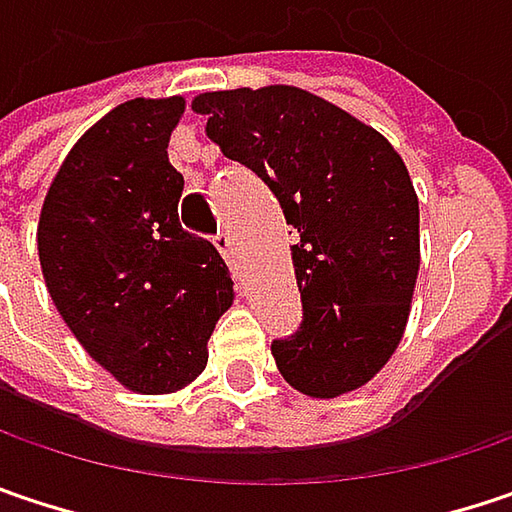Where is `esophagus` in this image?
<instances>
[{
	"instance_id": "esophagus-1",
	"label": "esophagus",
	"mask_w": 512,
	"mask_h": 512,
	"mask_svg": "<svg viewBox=\"0 0 512 512\" xmlns=\"http://www.w3.org/2000/svg\"><path fill=\"white\" fill-rule=\"evenodd\" d=\"M214 246H217V252L228 260V266H231L234 278H240V266L234 263V249H231V237H228L226 231H220V234L214 237Z\"/></svg>"
}]
</instances>
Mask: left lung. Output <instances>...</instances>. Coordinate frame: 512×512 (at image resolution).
I'll use <instances>...</instances> for the list:
<instances>
[{"instance_id": "8db88e82", "label": "left lung", "mask_w": 512, "mask_h": 512, "mask_svg": "<svg viewBox=\"0 0 512 512\" xmlns=\"http://www.w3.org/2000/svg\"><path fill=\"white\" fill-rule=\"evenodd\" d=\"M205 133L252 167L298 231L304 324L272 342L286 382L333 400L371 382L406 333L420 269V202L391 141L298 86L196 95Z\"/></svg>"}]
</instances>
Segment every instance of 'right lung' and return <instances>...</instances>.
Returning a JSON list of instances; mask_svg holds the SVG:
<instances>
[{
    "label": "right lung",
    "instance_id": "right-lung-1",
    "mask_svg": "<svg viewBox=\"0 0 512 512\" xmlns=\"http://www.w3.org/2000/svg\"><path fill=\"white\" fill-rule=\"evenodd\" d=\"M182 112L179 95L106 112L63 159L37 226L57 313L138 394L191 385L234 301L226 260L179 223L185 179L167 162V141Z\"/></svg>",
    "mask_w": 512,
    "mask_h": 512
}]
</instances>
